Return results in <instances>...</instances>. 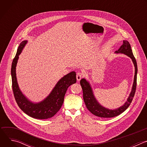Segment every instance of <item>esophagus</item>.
Wrapping results in <instances>:
<instances>
[{"mask_svg": "<svg viewBox=\"0 0 147 147\" xmlns=\"http://www.w3.org/2000/svg\"><path fill=\"white\" fill-rule=\"evenodd\" d=\"M82 77V73H81V72H78L77 73V76H76V78H77V80L78 81H79L81 78Z\"/></svg>", "mask_w": 147, "mask_h": 147, "instance_id": "34e87169", "label": "esophagus"}]
</instances>
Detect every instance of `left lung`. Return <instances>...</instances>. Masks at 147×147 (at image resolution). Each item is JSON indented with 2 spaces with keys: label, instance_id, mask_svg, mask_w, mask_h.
Here are the masks:
<instances>
[{
  "label": "left lung",
  "instance_id": "1",
  "mask_svg": "<svg viewBox=\"0 0 147 147\" xmlns=\"http://www.w3.org/2000/svg\"><path fill=\"white\" fill-rule=\"evenodd\" d=\"M115 53H123L130 57L132 59L135 67V75L132 90L127 101L124 103L123 106L114 110H111L101 106L95 99L88 81H87L85 78H82L80 80V85L82 87L83 92V99L86 107L91 113L98 117L110 118L119 115L126 110L130 106L136 92L137 86V65L136 60L133 55L130 44L129 42L127 40H123V45L120 47L118 51L115 52Z\"/></svg>",
  "mask_w": 147,
  "mask_h": 147
}]
</instances>
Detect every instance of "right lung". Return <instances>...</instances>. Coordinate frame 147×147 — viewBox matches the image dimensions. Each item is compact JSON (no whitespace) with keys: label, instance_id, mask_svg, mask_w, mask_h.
<instances>
[{"label":"right lung","instance_id":"right-lung-1","mask_svg":"<svg viewBox=\"0 0 147 147\" xmlns=\"http://www.w3.org/2000/svg\"><path fill=\"white\" fill-rule=\"evenodd\" d=\"M27 42V40L21 42L12 62L11 74L14 96L19 108L27 115L38 119H49L56 114L61 108L68 87L76 82V73L75 71H71L62 77L57 82L50 94L44 100L37 103L30 101L20 91L16 73L18 56Z\"/></svg>","mask_w":147,"mask_h":147}]
</instances>
